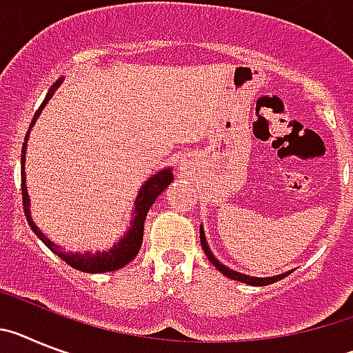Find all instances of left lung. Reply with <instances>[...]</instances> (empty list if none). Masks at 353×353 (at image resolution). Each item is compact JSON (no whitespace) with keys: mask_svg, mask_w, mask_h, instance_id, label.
Returning <instances> with one entry per match:
<instances>
[{"mask_svg":"<svg viewBox=\"0 0 353 353\" xmlns=\"http://www.w3.org/2000/svg\"><path fill=\"white\" fill-rule=\"evenodd\" d=\"M201 245H202V250H204V254H206L208 259H210L211 265H213L214 268L219 270V272H222L225 277L232 279V281H240V283L249 284V286H268V284L277 283V281H281V279L288 277V275L291 274V270H290V272L274 275V277H252V275H245V274H240V272H236V270H231L229 266H225L223 263H220L219 259L213 256V252H211V249H210V245H208V241H206V234H204V228H202V225H201Z\"/></svg>","mask_w":353,"mask_h":353,"instance_id":"obj_1","label":"left lung"}]
</instances>
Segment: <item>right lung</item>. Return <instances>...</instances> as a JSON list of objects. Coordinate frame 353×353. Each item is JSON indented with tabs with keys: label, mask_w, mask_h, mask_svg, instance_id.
Here are the masks:
<instances>
[{
	"label": "right lung",
	"mask_w": 353,
	"mask_h": 353,
	"mask_svg": "<svg viewBox=\"0 0 353 353\" xmlns=\"http://www.w3.org/2000/svg\"><path fill=\"white\" fill-rule=\"evenodd\" d=\"M63 83V78L57 79L51 88H49L48 96L42 101L41 108L37 110L35 115H33V121L30 124V130L26 133V139H24L23 143V154H21V188H23V208L24 214H26V220H28L30 228L35 232L39 238L42 240V243L48 247L53 254H57L62 261H65L67 265L72 266V268L79 270V272H85V274H103V272H115V270L122 268L128 263H131L139 254L140 247H142L143 240V222H145V216L151 210V206L154 204V201L158 199L159 194H163V190L167 188L170 183L174 181L172 168L165 167L161 168L159 172L152 174L149 179L140 186L139 195L134 199V206L131 210V222L130 228L124 234L119 238L115 243L106 250H97V252H92V250H87V252H69V250L62 249L60 245H57L54 241H51L41 229L37 228V223L33 222L32 219V210H30V195L28 188H26V172H24V163H26V149H28V139H30V131L35 125L37 119L42 113L44 106L48 104V101L53 97V94L57 92V88Z\"/></svg>",
	"instance_id": "add662e5"
}]
</instances>
